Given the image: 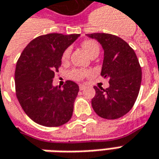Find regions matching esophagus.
<instances>
[{
  "instance_id": "esophagus-1",
  "label": "esophagus",
  "mask_w": 159,
  "mask_h": 159,
  "mask_svg": "<svg viewBox=\"0 0 159 159\" xmlns=\"http://www.w3.org/2000/svg\"><path fill=\"white\" fill-rule=\"evenodd\" d=\"M79 87H80V90H84V89L86 88V86H84V85H80Z\"/></svg>"
}]
</instances>
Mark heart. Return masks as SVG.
Listing matches in <instances>:
<instances>
[{"mask_svg":"<svg viewBox=\"0 0 159 159\" xmlns=\"http://www.w3.org/2000/svg\"><path fill=\"white\" fill-rule=\"evenodd\" d=\"M81 46L88 53V55L90 57H93L94 55H98L100 53V46H99L98 43L94 40H92V39L84 40L81 43ZM71 52H72V48L71 47H67L63 52L62 55H61V61H62L63 64H66V63L69 62ZM68 75H69V78L73 80L81 81L86 77L91 75V72L88 70H85V69L75 68V69L71 70Z\"/></svg>","mask_w":159,"mask_h":159,"instance_id":"obj_1","label":"heart"}]
</instances>
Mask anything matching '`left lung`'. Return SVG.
I'll list each match as a JSON object with an SVG mask.
<instances>
[{
	"mask_svg": "<svg viewBox=\"0 0 159 159\" xmlns=\"http://www.w3.org/2000/svg\"><path fill=\"white\" fill-rule=\"evenodd\" d=\"M87 36L96 39L103 47L101 75L109 82L106 89L93 87L95 95L92 107L104 119H118L126 115L137 101L142 81L140 64L134 50L121 37L107 33Z\"/></svg>",
	"mask_w": 159,
	"mask_h": 159,
	"instance_id": "1",
	"label": "left lung"
}]
</instances>
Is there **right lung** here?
<instances>
[{
	"label": "right lung",
	"mask_w": 159,
	"mask_h": 159,
	"mask_svg": "<svg viewBox=\"0 0 159 159\" xmlns=\"http://www.w3.org/2000/svg\"><path fill=\"white\" fill-rule=\"evenodd\" d=\"M80 36L59 33L39 36L24 48L18 58L16 94L23 111L40 125L61 126L72 118L79 86L67 80L63 87H54L52 79L61 66L63 52Z\"/></svg>",
	"instance_id": "1"
}]
</instances>
